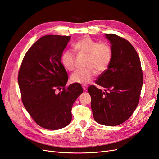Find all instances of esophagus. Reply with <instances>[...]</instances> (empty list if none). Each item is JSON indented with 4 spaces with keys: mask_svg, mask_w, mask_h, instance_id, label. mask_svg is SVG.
Wrapping results in <instances>:
<instances>
[{
    "mask_svg": "<svg viewBox=\"0 0 159 159\" xmlns=\"http://www.w3.org/2000/svg\"><path fill=\"white\" fill-rule=\"evenodd\" d=\"M82 87L84 90H86L87 89V86L86 85H82Z\"/></svg>",
    "mask_w": 159,
    "mask_h": 159,
    "instance_id": "1",
    "label": "esophagus"
}]
</instances>
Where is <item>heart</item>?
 <instances>
[{
    "label": "heart",
    "mask_w": 159,
    "mask_h": 159,
    "mask_svg": "<svg viewBox=\"0 0 159 159\" xmlns=\"http://www.w3.org/2000/svg\"><path fill=\"white\" fill-rule=\"evenodd\" d=\"M74 48L77 51L87 55V67L78 70L72 74L70 79L73 83H90L96 76V70L99 72L105 71L112 59V48L108 43L99 42L89 36H84L78 40L74 43ZM61 62L65 69L72 71L74 69L75 54L70 50L65 51L61 57Z\"/></svg>",
    "instance_id": "heart-1"
}]
</instances>
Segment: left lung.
Instances as JSON below:
<instances>
[{
  "label": "left lung",
  "mask_w": 159,
  "mask_h": 159,
  "mask_svg": "<svg viewBox=\"0 0 159 159\" xmlns=\"http://www.w3.org/2000/svg\"><path fill=\"white\" fill-rule=\"evenodd\" d=\"M105 36L111 44L112 59L96 83L107 90L102 92L95 85H90L88 92L95 120L102 125L114 126L125 122L136 109L143 74L141 61L133 45L115 34Z\"/></svg>",
  "instance_id": "left-lung-1"
}]
</instances>
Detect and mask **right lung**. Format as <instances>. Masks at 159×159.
Returning a JSON list of instances; mask_svg holds the SVG:
<instances>
[{
	"label": "right lung",
	"mask_w": 159,
	"mask_h": 159,
	"mask_svg": "<svg viewBox=\"0 0 159 159\" xmlns=\"http://www.w3.org/2000/svg\"><path fill=\"white\" fill-rule=\"evenodd\" d=\"M70 39L53 34L41 37L25 53L18 71L23 105L36 124L45 129L69 125L72 105L83 91L80 83L66 87L68 74L61 57Z\"/></svg>",
	"instance_id": "1"
}]
</instances>
